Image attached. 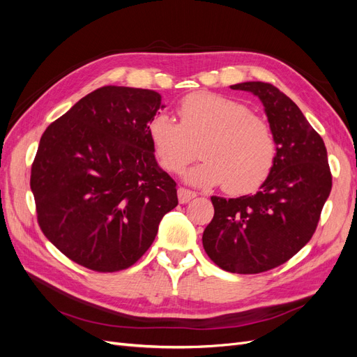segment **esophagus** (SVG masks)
I'll use <instances>...</instances> for the list:
<instances>
[{"label": "esophagus", "mask_w": 357, "mask_h": 357, "mask_svg": "<svg viewBox=\"0 0 357 357\" xmlns=\"http://www.w3.org/2000/svg\"><path fill=\"white\" fill-rule=\"evenodd\" d=\"M177 195H178V201L180 204H188L190 199H193L197 197L195 192H192L189 189H185V188H180L177 190Z\"/></svg>", "instance_id": "obj_1"}]
</instances>
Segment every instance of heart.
Listing matches in <instances>:
<instances>
[{"label": "heart", "instance_id": "1", "mask_svg": "<svg viewBox=\"0 0 357 357\" xmlns=\"http://www.w3.org/2000/svg\"><path fill=\"white\" fill-rule=\"evenodd\" d=\"M178 116L180 123L158 114L147 126L153 153L165 171L178 174L201 144L204 160L185 174L190 185H225L229 193H247L266 180L275 162V138L248 107L228 96L198 92L180 102Z\"/></svg>", "mask_w": 357, "mask_h": 357}]
</instances>
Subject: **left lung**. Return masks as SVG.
Returning <instances> with one entry per match:
<instances>
[{
  "label": "left lung",
  "mask_w": 357,
  "mask_h": 357,
  "mask_svg": "<svg viewBox=\"0 0 357 357\" xmlns=\"http://www.w3.org/2000/svg\"><path fill=\"white\" fill-rule=\"evenodd\" d=\"M231 89L261 100L277 155L255 195L211 197L214 218L204 229L202 245L225 271L257 274L287 262L311 240L332 176L325 143L287 95L264 82H244Z\"/></svg>",
  "instance_id": "obj_1"
}]
</instances>
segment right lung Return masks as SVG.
Masks as SVG:
<instances>
[{
	"instance_id": "obj_1",
	"label": "right lung",
	"mask_w": 357,
	"mask_h": 357,
	"mask_svg": "<svg viewBox=\"0 0 357 357\" xmlns=\"http://www.w3.org/2000/svg\"><path fill=\"white\" fill-rule=\"evenodd\" d=\"M164 107L155 91L104 86L41 135L31 168L38 223L75 264L98 273L134 265L177 207L176 181L147 134Z\"/></svg>"
}]
</instances>
